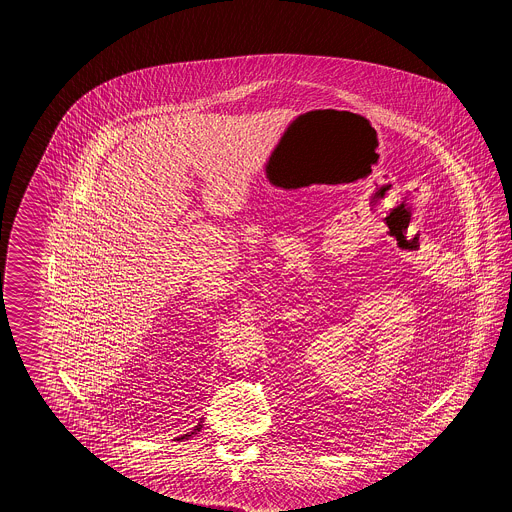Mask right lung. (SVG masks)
<instances>
[{
  "label": "right lung",
  "mask_w": 512,
  "mask_h": 512,
  "mask_svg": "<svg viewBox=\"0 0 512 512\" xmlns=\"http://www.w3.org/2000/svg\"><path fill=\"white\" fill-rule=\"evenodd\" d=\"M201 430H202V419H201V422H199V424H197V426H195V428H193V430H191V432H187V434H184V435H178V437H176V439H174V441H184V439H191V437H193V435L199 434V432H201Z\"/></svg>",
  "instance_id": "right-lung-1"
}]
</instances>
